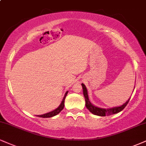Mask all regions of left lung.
I'll return each mask as SVG.
<instances>
[{"instance_id":"left-lung-1","label":"left lung","mask_w":146,"mask_h":146,"mask_svg":"<svg viewBox=\"0 0 146 146\" xmlns=\"http://www.w3.org/2000/svg\"><path fill=\"white\" fill-rule=\"evenodd\" d=\"M82 88H83V93L84 96L85 97V101H86V107L88 110L90 111L91 113L96 115H99V116H105V115H113V114L117 113L118 112H120L123 110L124 108L127 105L128 103L130 101V99L126 102L124 104L121 105L120 107H115V108H109V109H103V108H99L93 105L92 103H90L89 101L88 95V91L86 89V87L84 85V84H82Z\"/></svg>"}]
</instances>
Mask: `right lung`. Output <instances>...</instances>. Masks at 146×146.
Listing matches in <instances>:
<instances>
[{
  "instance_id": "right-lung-1",
  "label": "right lung",
  "mask_w": 146,
  "mask_h": 146,
  "mask_svg": "<svg viewBox=\"0 0 146 146\" xmlns=\"http://www.w3.org/2000/svg\"><path fill=\"white\" fill-rule=\"evenodd\" d=\"M67 93H68V91L65 93V94H64V98H63L62 101L61 102L60 105H59L58 108H56V110H54V111L49 112V113L43 114V115H37V116L40 117H51L54 116V115H56L57 114H58L60 112L63 110V108H64V100H65V97H66V94H67Z\"/></svg>"
}]
</instances>
